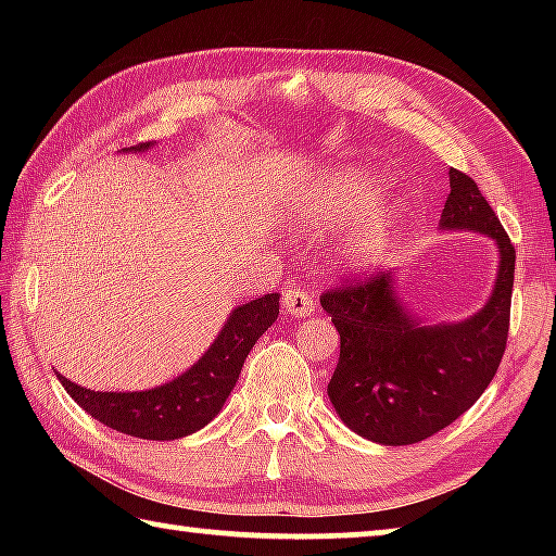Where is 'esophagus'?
<instances>
[{"label": "esophagus", "mask_w": 556, "mask_h": 556, "mask_svg": "<svg viewBox=\"0 0 556 556\" xmlns=\"http://www.w3.org/2000/svg\"><path fill=\"white\" fill-rule=\"evenodd\" d=\"M281 301H285V312L291 318H301V316H308V314L316 312V301L306 289L289 287V289L281 291Z\"/></svg>", "instance_id": "obj_1"}]
</instances>
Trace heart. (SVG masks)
Listing matches in <instances>:
<instances>
[{
  "mask_svg": "<svg viewBox=\"0 0 556 556\" xmlns=\"http://www.w3.org/2000/svg\"><path fill=\"white\" fill-rule=\"evenodd\" d=\"M365 201H368V188H365L361 178H341V184H336V199H333L336 213L345 215L351 211H361L365 208ZM384 232H388V218L378 215V218L370 223V228L357 235V238L351 242V248H348V257H351L353 265H361L372 250H378Z\"/></svg>",
  "mask_w": 556,
  "mask_h": 556,
  "instance_id": "b5f03b06",
  "label": "heart"
}]
</instances>
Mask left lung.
Returning <instances> with one entry per match:
<instances>
[{
	"label": "left lung",
	"instance_id": "left-lung-1",
	"mask_svg": "<svg viewBox=\"0 0 556 556\" xmlns=\"http://www.w3.org/2000/svg\"><path fill=\"white\" fill-rule=\"evenodd\" d=\"M441 230H473L497 244V277L481 312L456 324H425L397 296L392 271L321 294L341 333L328 397L355 434L407 446L470 409L503 361L515 279V248L491 203L464 172H448Z\"/></svg>",
	"mask_w": 556,
	"mask_h": 556
}]
</instances>
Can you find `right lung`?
Returning a JSON list of instances; mask_svg holds the SVG:
<instances>
[{
	"instance_id": "right-lung-1",
	"label": "right lung",
	"mask_w": 556,
	"mask_h": 556,
	"mask_svg": "<svg viewBox=\"0 0 556 556\" xmlns=\"http://www.w3.org/2000/svg\"><path fill=\"white\" fill-rule=\"evenodd\" d=\"M144 149L149 144L131 147V152ZM277 316L279 294H265L240 304L201 361L162 388L96 392L71 382L61 372H55V378L90 417L105 427L137 439L174 441L203 429L223 409L240 378L244 357Z\"/></svg>"
}]
</instances>
